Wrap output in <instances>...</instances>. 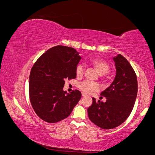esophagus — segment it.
Returning a JSON list of instances; mask_svg holds the SVG:
<instances>
[{
	"label": "esophagus",
	"instance_id": "esophagus-1",
	"mask_svg": "<svg viewBox=\"0 0 155 155\" xmlns=\"http://www.w3.org/2000/svg\"><path fill=\"white\" fill-rule=\"evenodd\" d=\"M82 96H87V94H86L85 93L82 92Z\"/></svg>",
	"mask_w": 155,
	"mask_h": 155
}]
</instances>
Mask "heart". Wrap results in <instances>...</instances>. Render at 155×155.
I'll list each match as a JSON object with an SVG mask.
<instances>
[{
	"label": "heart",
	"mask_w": 155,
	"mask_h": 155,
	"mask_svg": "<svg viewBox=\"0 0 155 155\" xmlns=\"http://www.w3.org/2000/svg\"><path fill=\"white\" fill-rule=\"evenodd\" d=\"M94 67L96 68L97 71L100 75L105 74L110 70V66L106 61L101 59H96L92 61ZM85 71V66L83 64H79L76 68V74L78 77H81ZM79 87L81 90L87 94H92L96 91L100 90V87L97 83L85 80L79 83Z\"/></svg>",
	"instance_id": "heart-1"
}]
</instances>
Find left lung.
<instances>
[{
    "label": "left lung",
    "instance_id": "left-lung-1",
    "mask_svg": "<svg viewBox=\"0 0 155 155\" xmlns=\"http://www.w3.org/2000/svg\"><path fill=\"white\" fill-rule=\"evenodd\" d=\"M113 60L116 77L111 85L101 93L106 97V101H97L92 97V104L87 109L92 122L104 129L115 128L128 118L138 92L137 75L128 61L121 54Z\"/></svg>",
    "mask_w": 155,
    "mask_h": 155
}]
</instances>
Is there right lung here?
<instances>
[{
  "instance_id": "right-lung-1",
  "label": "right lung",
  "mask_w": 155,
  "mask_h": 155,
  "mask_svg": "<svg viewBox=\"0 0 155 155\" xmlns=\"http://www.w3.org/2000/svg\"><path fill=\"white\" fill-rule=\"evenodd\" d=\"M81 58L71 47L58 45L50 48L33 65L30 74L29 95L37 115L48 123L61 121L81 97L78 90L63 91L64 80L76 78V68Z\"/></svg>"
}]
</instances>
